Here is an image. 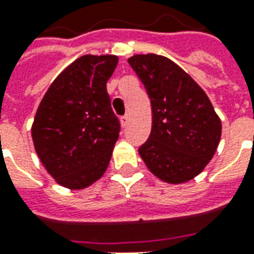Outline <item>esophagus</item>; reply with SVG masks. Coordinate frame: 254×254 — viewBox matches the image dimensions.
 Wrapping results in <instances>:
<instances>
[{
    "label": "esophagus",
    "instance_id": "esophagus-1",
    "mask_svg": "<svg viewBox=\"0 0 254 254\" xmlns=\"http://www.w3.org/2000/svg\"><path fill=\"white\" fill-rule=\"evenodd\" d=\"M129 120H130V118H129V116L127 114V116H124L121 118V124L124 125V127H127V124H129Z\"/></svg>",
    "mask_w": 254,
    "mask_h": 254
}]
</instances>
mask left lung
Segmentation results:
<instances>
[{
    "label": "left lung",
    "mask_w": 254,
    "mask_h": 254,
    "mask_svg": "<svg viewBox=\"0 0 254 254\" xmlns=\"http://www.w3.org/2000/svg\"><path fill=\"white\" fill-rule=\"evenodd\" d=\"M151 100L152 127L138 154L167 184L198 176L216 152L222 122L204 89L182 67L158 54L127 60Z\"/></svg>",
    "instance_id": "obj_1"
}]
</instances>
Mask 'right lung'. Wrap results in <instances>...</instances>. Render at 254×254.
I'll return each instance as SVG.
<instances>
[{
  "instance_id": "obj_1",
  "label": "right lung",
  "mask_w": 254,
  "mask_h": 254,
  "mask_svg": "<svg viewBox=\"0 0 254 254\" xmlns=\"http://www.w3.org/2000/svg\"><path fill=\"white\" fill-rule=\"evenodd\" d=\"M117 56L87 54L58 74L31 127L42 165L56 181L78 190L105 174L120 136L106 84Z\"/></svg>"
}]
</instances>
